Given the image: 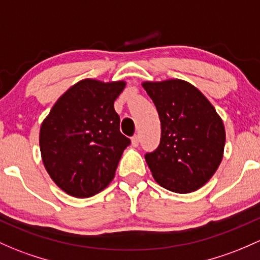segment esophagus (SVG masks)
<instances>
[{
  "mask_svg": "<svg viewBox=\"0 0 260 260\" xmlns=\"http://www.w3.org/2000/svg\"><path fill=\"white\" fill-rule=\"evenodd\" d=\"M138 144H139V137H138L137 135L133 136V137H132V146L133 147H137Z\"/></svg>",
  "mask_w": 260,
  "mask_h": 260,
  "instance_id": "34e87169",
  "label": "esophagus"
}]
</instances>
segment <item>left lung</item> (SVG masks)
<instances>
[{
  "label": "left lung",
  "mask_w": 260,
  "mask_h": 260,
  "mask_svg": "<svg viewBox=\"0 0 260 260\" xmlns=\"http://www.w3.org/2000/svg\"><path fill=\"white\" fill-rule=\"evenodd\" d=\"M160 119L155 151L146 153L153 177L166 189L189 193L206 184L223 158L225 131L214 107L185 81L144 82Z\"/></svg>",
  "instance_id": "obj_1"
}]
</instances>
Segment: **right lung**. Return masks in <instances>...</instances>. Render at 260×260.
I'll list each match as a JSON object with an SVG mask.
<instances>
[{"instance_id":"add662e5","label":"right lung","mask_w":260,"mask_h":260,"mask_svg":"<svg viewBox=\"0 0 260 260\" xmlns=\"http://www.w3.org/2000/svg\"><path fill=\"white\" fill-rule=\"evenodd\" d=\"M124 86L122 81L78 82L59 97L41 125L43 165L67 194L88 198L113 179L131 143L119 131L113 106Z\"/></svg>"}]
</instances>
